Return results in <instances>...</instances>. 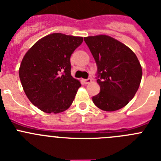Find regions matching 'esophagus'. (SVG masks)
Segmentation results:
<instances>
[{"label":"esophagus","mask_w":161,"mask_h":161,"mask_svg":"<svg viewBox=\"0 0 161 161\" xmlns=\"http://www.w3.org/2000/svg\"><path fill=\"white\" fill-rule=\"evenodd\" d=\"M84 82H85V84H86V85H87V84H89V83H91V82H92V79H91V78H88V79H85V80H84Z\"/></svg>","instance_id":"1"}]
</instances>
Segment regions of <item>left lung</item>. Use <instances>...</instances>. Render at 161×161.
Listing matches in <instances>:
<instances>
[{"label":"left lung","instance_id":"8db88e82","mask_svg":"<svg viewBox=\"0 0 161 161\" xmlns=\"http://www.w3.org/2000/svg\"><path fill=\"white\" fill-rule=\"evenodd\" d=\"M97 66V82L100 93L93 97L95 106L115 111L136 95L142 78L137 56L123 42L105 35L84 38Z\"/></svg>","mask_w":161,"mask_h":161}]
</instances>
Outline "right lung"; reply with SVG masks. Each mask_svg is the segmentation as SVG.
<instances>
[{"label":"right lung","instance_id":"obj_1","mask_svg":"<svg viewBox=\"0 0 161 161\" xmlns=\"http://www.w3.org/2000/svg\"><path fill=\"white\" fill-rule=\"evenodd\" d=\"M83 37L54 33L35 42L24 55L19 77L34 106L47 114L70 107L81 85L71 75L70 57Z\"/></svg>","mask_w":161,"mask_h":161}]
</instances>
